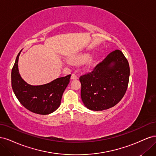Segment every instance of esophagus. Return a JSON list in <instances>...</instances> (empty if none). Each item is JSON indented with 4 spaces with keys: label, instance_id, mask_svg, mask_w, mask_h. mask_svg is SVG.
I'll return each mask as SVG.
<instances>
[{
    "label": "esophagus",
    "instance_id": "1",
    "mask_svg": "<svg viewBox=\"0 0 156 156\" xmlns=\"http://www.w3.org/2000/svg\"><path fill=\"white\" fill-rule=\"evenodd\" d=\"M71 79H78V77L75 74L73 73V74H72V76H71Z\"/></svg>",
    "mask_w": 156,
    "mask_h": 156
}]
</instances>
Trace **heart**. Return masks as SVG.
<instances>
[{"label": "heart", "mask_w": 156, "mask_h": 156, "mask_svg": "<svg viewBox=\"0 0 156 156\" xmlns=\"http://www.w3.org/2000/svg\"><path fill=\"white\" fill-rule=\"evenodd\" d=\"M90 58V55L88 53H84V54H81L79 56H77V57H75L73 58V61L76 62L77 63H83L86 62L88 60V58ZM92 62L90 61V63H92Z\"/></svg>", "instance_id": "b5f03b06"}]
</instances>
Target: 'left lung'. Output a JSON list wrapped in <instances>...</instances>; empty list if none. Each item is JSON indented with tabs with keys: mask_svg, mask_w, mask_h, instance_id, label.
<instances>
[{
	"mask_svg": "<svg viewBox=\"0 0 156 156\" xmlns=\"http://www.w3.org/2000/svg\"><path fill=\"white\" fill-rule=\"evenodd\" d=\"M129 66L123 53L116 49L98 63L91 72L81 75V96L88 108L103 111L114 107L128 87Z\"/></svg>",
	"mask_w": 156,
	"mask_h": 156,
	"instance_id": "obj_1",
	"label": "left lung"
}]
</instances>
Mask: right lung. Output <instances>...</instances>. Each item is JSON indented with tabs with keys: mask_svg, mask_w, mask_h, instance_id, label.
<instances>
[{
	"mask_svg": "<svg viewBox=\"0 0 156 156\" xmlns=\"http://www.w3.org/2000/svg\"><path fill=\"white\" fill-rule=\"evenodd\" d=\"M21 51L17 56L12 70L13 92L27 109L39 115L50 114L60 105L62 94L69 83L71 75L58 78L44 85H30L23 81L19 73L18 59Z\"/></svg>",
	"mask_w": 156,
	"mask_h": 156,
	"instance_id": "1",
	"label": "right lung"
}]
</instances>
